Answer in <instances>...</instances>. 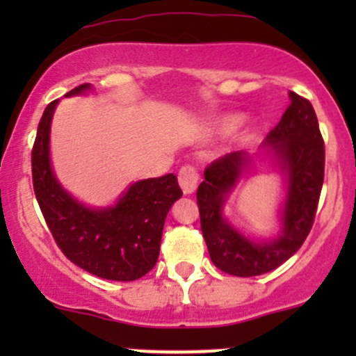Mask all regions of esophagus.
Here are the masks:
<instances>
[{
  "label": "esophagus",
  "mask_w": 356,
  "mask_h": 356,
  "mask_svg": "<svg viewBox=\"0 0 356 356\" xmlns=\"http://www.w3.org/2000/svg\"><path fill=\"white\" fill-rule=\"evenodd\" d=\"M199 182V170L194 165H184L179 170V186L184 194H192L197 187Z\"/></svg>",
  "instance_id": "34e87169"
}]
</instances>
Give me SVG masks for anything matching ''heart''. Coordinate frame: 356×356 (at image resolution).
<instances>
[{
  "mask_svg": "<svg viewBox=\"0 0 356 356\" xmlns=\"http://www.w3.org/2000/svg\"><path fill=\"white\" fill-rule=\"evenodd\" d=\"M224 125H231V122H226V124H224Z\"/></svg>",
  "mask_w": 356,
  "mask_h": 356,
  "instance_id": "b5f03b06",
  "label": "heart"
}]
</instances>
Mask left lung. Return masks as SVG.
Instances as JSON below:
<instances>
[{"instance_id": "obj_1", "label": "left lung", "mask_w": 356, "mask_h": 356, "mask_svg": "<svg viewBox=\"0 0 356 356\" xmlns=\"http://www.w3.org/2000/svg\"><path fill=\"white\" fill-rule=\"evenodd\" d=\"M291 104L261 149L271 150L288 177L281 234L269 243L244 238L222 218V206L251 159L246 152L226 154L204 170L197 189L201 229L216 268L232 276L249 277L273 271L303 246L312 231L323 177L325 142L309 100L289 92Z\"/></svg>"}]
</instances>
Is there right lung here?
Listing matches in <instances>:
<instances>
[{
    "label": "right lung",
    "instance_id": "add662e5",
    "mask_svg": "<svg viewBox=\"0 0 356 356\" xmlns=\"http://www.w3.org/2000/svg\"><path fill=\"white\" fill-rule=\"evenodd\" d=\"M83 83L67 97L88 90ZM58 100L44 108L31 150L33 189L53 239L65 256L92 275L112 281H134L157 263L164 222L182 195L177 177L138 181L108 209L81 206L61 189L50 165V124Z\"/></svg>",
    "mask_w": 356,
    "mask_h": 356
}]
</instances>
